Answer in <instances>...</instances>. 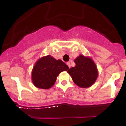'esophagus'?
<instances>
[{
  "label": "esophagus",
  "instance_id": "obj_1",
  "mask_svg": "<svg viewBox=\"0 0 126 126\" xmlns=\"http://www.w3.org/2000/svg\"><path fill=\"white\" fill-rule=\"evenodd\" d=\"M66 64H67V65L68 66V67L70 68H71V63H70V62H67Z\"/></svg>",
  "mask_w": 126,
  "mask_h": 126
}]
</instances>
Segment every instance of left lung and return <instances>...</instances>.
Segmentation results:
<instances>
[{"mask_svg":"<svg viewBox=\"0 0 126 126\" xmlns=\"http://www.w3.org/2000/svg\"><path fill=\"white\" fill-rule=\"evenodd\" d=\"M74 62L76 66L68 71L73 82L80 88L92 86L98 76V71L94 61L90 57L80 55Z\"/></svg>","mask_w":126,"mask_h":126,"instance_id":"obj_1","label":"left lung"}]
</instances>
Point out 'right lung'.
<instances>
[{
  "mask_svg": "<svg viewBox=\"0 0 126 126\" xmlns=\"http://www.w3.org/2000/svg\"><path fill=\"white\" fill-rule=\"evenodd\" d=\"M69 67L61 60H56L50 55L36 61L32 71V81L36 88L49 89L55 84L57 77Z\"/></svg>",
  "mask_w": 126,
  "mask_h": 126,
  "instance_id": "1",
  "label": "right lung"
}]
</instances>
